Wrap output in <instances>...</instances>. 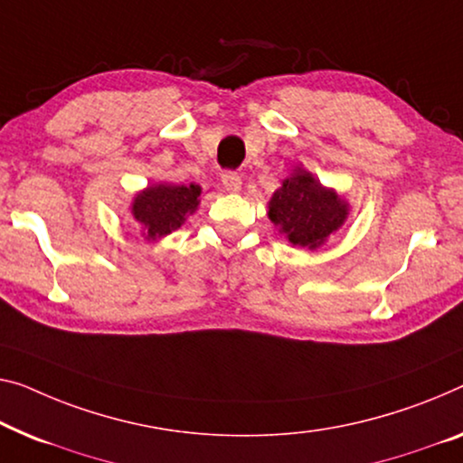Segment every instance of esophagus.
<instances>
[{
    "mask_svg": "<svg viewBox=\"0 0 463 463\" xmlns=\"http://www.w3.org/2000/svg\"><path fill=\"white\" fill-rule=\"evenodd\" d=\"M222 184H224V189L231 191V193L241 191V175H239V172H234V170H224L222 172Z\"/></svg>",
    "mask_w": 463,
    "mask_h": 463,
    "instance_id": "1",
    "label": "esophagus"
}]
</instances>
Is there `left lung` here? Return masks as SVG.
<instances>
[{
  "label": "left lung",
  "mask_w": 463,
  "mask_h": 463,
  "mask_svg": "<svg viewBox=\"0 0 463 463\" xmlns=\"http://www.w3.org/2000/svg\"><path fill=\"white\" fill-rule=\"evenodd\" d=\"M268 216L293 245L316 250L345 222L347 203L298 168L274 191Z\"/></svg>",
  "instance_id": "1"
}]
</instances>
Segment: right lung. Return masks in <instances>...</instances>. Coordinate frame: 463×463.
I'll return each mask as SVG.
<instances>
[{
  "mask_svg": "<svg viewBox=\"0 0 463 463\" xmlns=\"http://www.w3.org/2000/svg\"><path fill=\"white\" fill-rule=\"evenodd\" d=\"M197 184H157L139 193L133 203V216L143 226L147 239L164 237L184 222L187 213L197 210Z\"/></svg>",
  "mask_w": 463,
  "mask_h": 463,
  "instance_id": "add662e5",
  "label": "right lung"
}]
</instances>
